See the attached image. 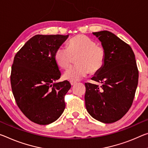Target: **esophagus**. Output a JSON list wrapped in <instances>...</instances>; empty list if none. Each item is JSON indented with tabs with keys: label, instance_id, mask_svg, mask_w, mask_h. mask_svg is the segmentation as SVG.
Instances as JSON below:
<instances>
[{
	"label": "esophagus",
	"instance_id": "esophagus-1",
	"mask_svg": "<svg viewBox=\"0 0 148 148\" xmlns=\"http://www.w3.org/2000/svg\"><path fill=\"white\" fill-rule=\"evenodd\" d=\"M70 83L71 84L72 86H74V84H76V82H74V81H70Z\"/></svg>",
	"mask_w": 148,
	"mask_h": 148
}]
</instances>
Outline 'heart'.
<instances>
[{"mask_svg": "<svg viewBox=\"0 0 148 148\" xmlns=\"http://www.w3.org/2000/svg\"><path fill=\"white\" fill-rule=\"evenodd\" d=\"M76 66L70 67L63 75L65 79L77 81L88 74L99 72L106 61L107 51L101 45L96 44L90 37L78 34L66 43V49L58 47L54 54V59L61 69H67L76 57Z\"/></svg>", "mask_w": 148, "mask_h": 148, "instance_id": "1", "label": "heart"}]
</instances>
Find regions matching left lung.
<instances>
[{
  "label": "left lung",
  "mask_w": 148,
  "mask_h": 148,
  "mask_svg": "<svg viewBox=\"0 0 148 148\" xmlns=\"http://www.w3.org/2000/svg\"><path fill=\"white\" fill-rule=\"evenodd\" d=\"M107 51L102 69L86 83L85 102L88 113L96 120L112 123L120 120L132 106L138 82L135 55L128 44L108 31L93 32Z\"/></svg>",
  "instance_id": "8db88e82"
}]
</instances>
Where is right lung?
I'll return each instance as SVG.
<instances>
[{
  "label": "right lung",
  "instance_id": "add662e5",
  "mask_svg": "<svg viewBox=\"0 0 148 148\" xmlns=\"http://www.w3.org/2000/svg\"><path fill=\"white\" fill-rule=\"evenodd\" d=\"M69 35H36L16 54L10 82L16 103L23 114L38 125L57 121L65 109L69 81L55 83L60 72L54 59Z\"/></svg>",
  "mask_w": 148,
  "mask_h": 148
}]
</instances>
